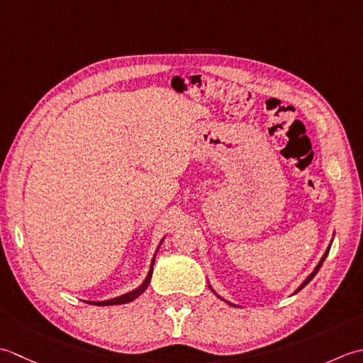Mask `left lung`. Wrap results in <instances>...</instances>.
I'll use <instances>...</instances> for the list:
<instances>
[{
    "label": "left lung",
    "instance_id": "obj_1",
    "mask_svg": "<svg viewBox=\"0 0 363 363\" xmlns=\"http://www.w3.org/2000/svg\"><path fill=\"white\" fill-rule=\"evenodd\" d=\"M329 249H330V246L328 247V250H326V252H324L323 258H321V260H320V263H318V264H316V268L313 269V272H312V274H310V276H308V277H307V279L304 280V282H302V284H301V286L298 288V290H296V293H298L299 290H302V288H304V286H306V285H307V284L310 282V280H312V279L315 277V274H316V272H318V269H320V268H321V264H323V262H324V260H326V257H328V254H329ZM210 288H211V286H210ZM213 293H214V291H213ZM214 294H216V293H214ZM218 298H220V296H218ZM220 299H223V298H220ZM223 301H225V299H223ZM225 302H228V301H225ZM228 304H230V302H228ZM230 306H233V307H235V304H230Z\"/></svg>",
    "mask_w": 363,
    "mask_h": 363
}]
</instances>
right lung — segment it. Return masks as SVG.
<instances>
[{
	"instance_id": "1",
	"label": "right lung",
	"mask_w": 363,
	"mask_h": 363,
	"mask_svg": "<svg viewBox=\"0 0 363 363\" xmlns=\"http://www.w3.org/2000/svg\"><path fill=\"white\" fill-rule=\"evenodd\" d=\"M161 242H162V240H161ZM161 242H160V244H161ZM158 249H160V247H158ZM158 249H157V252H158ZM153 263H155V257H153L152 264H150L149 274H147V277H145L144 282L140 284V285L136 288V290H133V291H130V293H125V294L119 296V298L108 299V301H100V302H89V304H92V306H119V304H127V302L135 301V299L138 298V296H140V294H143V293L145 291V288L149 286V284H150L152 272H153Z\"/></svg>"
}]
</instances>
